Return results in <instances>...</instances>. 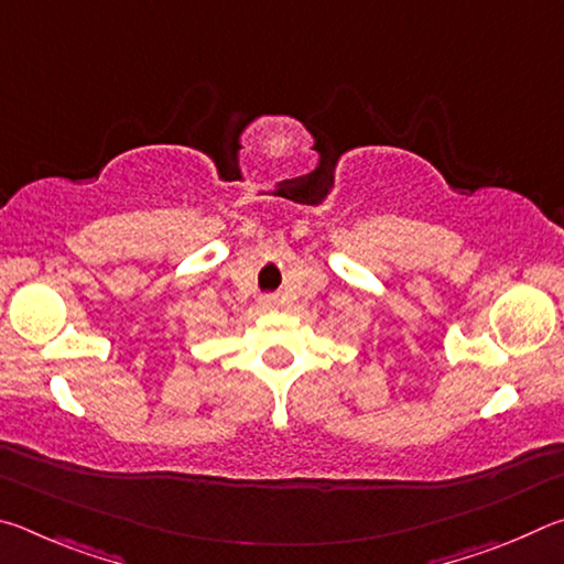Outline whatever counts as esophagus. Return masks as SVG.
I'll return each instance as SVG.
<instances>
[{
  "instance_id": "obj_1",
  "label": "esophagus",
  "mask_w": 564,
  "mask_h": 564,
  "mask_svg": "<svg viewBox=\"0 0 564 564\" xmlns=\"http://www.w3.org/2000/svg\"><path fill=\"white\" fill-rule=\"evenodd\" d=\"M263 303H265V305H269V308H273V305H275V303H279V301H275V299H273V295H269V299H263Z\"/></svg>"
}]
</instances>
